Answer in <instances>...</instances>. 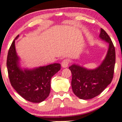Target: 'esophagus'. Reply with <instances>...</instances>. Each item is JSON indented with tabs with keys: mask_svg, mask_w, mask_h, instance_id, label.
Here are the masks:
<instances>
[{
	"mask_svg": "<svg viewBox=\"0 0 122 122\" xmlns=\"http://www.w3.org/2000/svg\"><path fill=\"white\" fill-rule=\"evenodd\" d=\"M69 61L68 59H65L61 62V66H62V68H66L69 65Z\"/></svg>",
	"mask_w": 122,
	"mask_h": 122,
	"instance_id": "34e87169",
	"label": "esophagus"
}]
</instances>
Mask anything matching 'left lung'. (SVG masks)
Wrapping results in <instances>:
<instances>
[{
  "instance_id": "obj_1",
  "label": "left lung",
  "mask_w": 122,
  "mask_h": 122,
  "mask_svg": "<svg viewBox=\"0 0 122 122\" xmlns=\"http://www.w3.org/2000/svg\"><path fill=\"white\" fill-rule=\"evenodd\" d=\"M99 37L108 43V49L101 64L94 69L73 64L69 69L72 73L71 86L78 98L89 100L98 96L112 81L115 64V50L108 35L101 28Z\"/></svg>"
}]
</instances>
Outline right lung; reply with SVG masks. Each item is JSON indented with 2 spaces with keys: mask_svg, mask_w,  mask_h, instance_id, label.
<instances>
[{
  "mask_svg": "<svg viewBox=\"0 0 122 122\" xmlns=\"http://www.w3.org/2000/svg\"><path fill=\"white\" fill-rule=\"evenodd\" d=\"M15 37L8 53L7 68L11 85L22 98L29 102L39 103L50 93L51 77L61 69V64L54 63L33 68L22 67L15 49Z\"/></svg>",
  "mask_w": 122,
  "mask_h": 122,
  "instance_id": "1",
  "label": "right lung"
}]
</instances>
